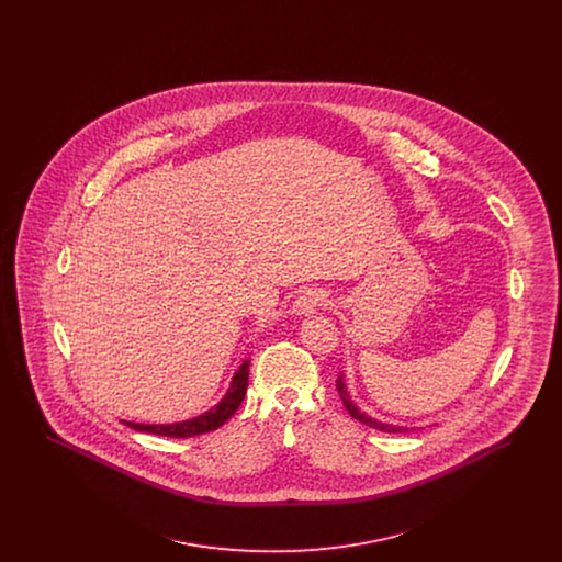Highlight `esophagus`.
Listing matches in <instances>:
<instances>
[{
	"label": "esophagus",
	"mask_w": 562,
	"mask_h": 562,
	"mask_svg": "<svg viewBox=\"0 0 562 562\" xmlns=\"http://www.w3.org/2000/svg\"><path fill=\"white\" fill-rule=\"evenodd\" d=\"M328 303V293L321 291V289H310L303 291L294 299L293 312L296 316H312L316 314L321 307Z\"/></svg>",
	"instance_id": "1"
}]
</instances>
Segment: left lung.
<instances>
[{"label":"left lung","mask_w":562,"mask_h":562,"mask_svg":"<svg viewBox=\"0 0 562 562\" xmlns=\"http://www.w3.org/2000/svg\"><path fill=\"white\" fill-rule=\"evenodd\" d=\"M337 390H339V396H341V401H344V406L348 408L349 415H351L353 419H358L360 424H364V426H369V428L381 429V431H390V434H402V431L415 429L406 428V426H394V424H383V422L374 419L371 415L362 413V411L356 406V402H351V398H349L348 385H346V374L344 373H339V376H337Z\"/></svg>","instance_id":"8db88e82"}]
</instances>
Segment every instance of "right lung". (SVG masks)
<instances>
[{"label": "right lung", "mask_w": 562, "mask_h": 562, "mask_svg": "<svg viewBox=\"0 0 562 562\" xmlns=\"http://www.w3.org/2000/svg\"><path fill=\"white\" fill-rule=\"evenodd\" d=\"M248 367L250 360H244L240 369L232 376V383L225 392V396L214 404L213 408H209L206 413L191 417L179 424H134V422H124L128 428L136 431H147V434H158V436H170V438H191V436H200L206 431L221 428L240 406L246 394V385H248Z\"/></svg>", "instance_id": "1"}]
</instances>
